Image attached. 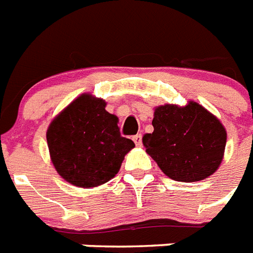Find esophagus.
<instances>
[{
  "label": "esophagus",
  "instance_id": "esophagus-1",
  "mask_svg": "<svg viewBox=\"0 0 253 253\" xmlns=\"http://www.w3.org/2000/svg\"><path fill=\"white\" fill-rule=\"evenodd\" d=\"M133 141L136 143V146H141V145H142V136H141V134L133 136Z\"/></svg>",
  "mask_w": 253,
  "mask_h": 253
}]
</instances>
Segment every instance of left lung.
Wrapping results in <instances>:
<instances>
[{
	"label": "left lung",
	"mask_w": 253,
	"mask_h": 253,
	"mask_svg": "<svg viewBox=\"0 0 253 253\" xmlns=\"http://www.w3.org/2000/svg\"><path fill=\"white\" fill-rule=\"evenodd\" d=\"M153 126L154 132L143 136V146L167 176L192 183L217 171L227 134L221 121L201 104L157 107Z\"/></svg>",
	"instance_id": "left-lung-1"
}]
</instances>
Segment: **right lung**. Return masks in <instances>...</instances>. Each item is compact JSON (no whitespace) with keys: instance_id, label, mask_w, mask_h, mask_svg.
<instances>
[{"instance_id":"add662e5","label":"right lung","mask_w":253,"mask_h":253,"mask_svg":"<svg viewBox=\"0 0 253 253\" xmlns=\"http://www.w3.org/2000/svg\"><path fill=\"white\" fill-rule=\"evenodd\" d=\"M106 104L103 99L82 94L46 130L54 169L76 187H98L111 180L134 147L132 139L121 137L119 119L107 112Z\"/></svg>"}]
</instances>
